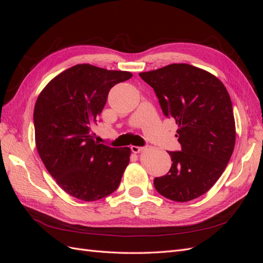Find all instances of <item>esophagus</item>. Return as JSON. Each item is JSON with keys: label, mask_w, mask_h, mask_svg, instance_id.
<instances>
[{"label": "esophagus", "mask_w": 263, "mask_h": 263, "mask_svg": "<svg viewBox=\"0 0 263 263\" xmlns=\"http://www.w3.org/2000/svg\"><path fill=\"white\" fill-rule=\"evenodd\" d=\"M130 150L133 151V153L137 154V153H139V151L144 150V147H138V146H130Z\"/></svg>", "instance_id": "1"}]
</instances>
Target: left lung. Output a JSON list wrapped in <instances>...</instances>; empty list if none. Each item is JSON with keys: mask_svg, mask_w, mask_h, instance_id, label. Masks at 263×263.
<instances>
[{"mask_svg": "<svg viewBox=\"0 0 263 263\" xmlns=\"http://www.w3.org/2000/svg\"><path fill=\"white\" fill-rule=\"evenodd\" d=\"M153 87L162 113L176 119L180 151H168L169 172L155 178L162 196L187 202L203 195L224 172L235 148L229 94L216 77L186 63L139 73Z\"/></svg>", "mask_w": 263, "mask_h": 263, "instance_id": "8db88e82", "label": "left lung"}]
</instances>
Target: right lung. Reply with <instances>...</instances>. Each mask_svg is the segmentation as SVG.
Wrapping results in <instances>:
<instances>
[{
	"instance_id": "1",
	"label": "right lung",
	"mask_w": 263,
	"mask_h": 263,
	"mask_svg": "<svg viewBox=\"0 0 263 263\" xmlns=\"http://www.w3.org/2000/svg\"><path fill=\"white\" fill-rule=\"evenodd\" d=\"M132 77L127 71L77 65L53 78L39 94L34 109L38 154L58 185L71 196L98 201L112 194L121 183L130 149L99 144L91 128L109 90Z\"/></svg>"
}]
</instances>
